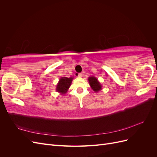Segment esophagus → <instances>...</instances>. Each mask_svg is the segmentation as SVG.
Segmentation results:
<instances>
[{"label": "esophagus", "instance_id": "1", "mask_svg": "<svg viewBox=\"0 0 157 157\" xmlns=\"http://www.w3.org/2000/svg\"><path fill=\"white\" fill-rule=\"evenodd\" d=\"M78 77H80V78L82 77V73H78Z\"/></svg>", "mask_w": 157, "mask_h": 157}]
</instances>
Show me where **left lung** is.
Returning <instances> with one entry per match:
<instances>
[{"label": "left lung", "mask_w": 157, "mask_h": 157, "mask_svg": "<svg viewBox=\"0 0 157 157\" xmlns=\"http://www.w3.org/2000/svg\"><path fill=\"white\" fill-rule=\"evenodd\" d=\"M90 87L95 92H98L102 90V85L95 77H90L88 78Z\"/></svg>", "instance_id": "left-lung-1"}]
</instances>
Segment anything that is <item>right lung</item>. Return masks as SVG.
Here are the masks:
<instances>
[{
    "instance_id": "obj_1",
    "label": "right lung",
    "mask_w": 157,
    "mask_h": 157,
    "mask_svg": "<svg viewBox=\"0 0 157 157\" xmlns=\"http://www.w3.org/2000/svg\"><path fill=\"white\" fill-rule=\"evenodd\" d=\"M73 77H61L59 80V82L56 85V92L60 93L61 95L65 94L67 92L69 87L71 86V82L73 81Z\"/></svg>"
}]
</instances>
